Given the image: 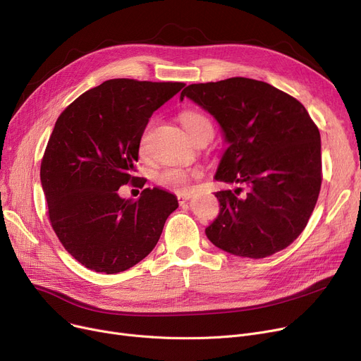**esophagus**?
<instances>
[{"label":"esophagus","mask_w":361,"mask_h":361,"mask_svg":"<svg viewBox=\"0 0 361 361\" xmlns=\"http://www.w3.org/2000/svg\"><path fill=\"white\" fill-rule=\"evenodd\" d=\"M188 199H190V193H180L178 195V202L183 204V203H185Z\"/></svg>","instance_id":"obj_1"}]
</instances>
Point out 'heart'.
<instances>
[{"instance_id":"1","label":"heart","mask_w":361,"mask_h":361,"mask_svg":"<svg viewBox=\"0 0 361 361\" xmlns=\"http://www.w3.org/2000/svg\"><path fill=\"white\" fill-rule=\"evenodd\" d=\"M180 121L190 137L197 135V133L203 128H212L209 120L195 111H184L180 116ZM145 145H146V133L140 139V150L145 149ZM199 177H200L199 169L187 171L181 168H166L158 174V183L169 188V190L187 192L192 185V181Z\"/></svg>"}]
</instances>
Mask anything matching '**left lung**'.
Masks as SVG:
<instances>
[{
  "label": "left lung",
  "instance_id": "obj_1",
  "mask_svg": "<svg viewBox=\"0 0 361 361\" xmlns=\"http://www.w3.org/2000/svg\"><path fill=\"white\" fill-rule=\"evenodd\" d=\"M188 98L216 120L225 152L214 178L241 188L219 190V214L206 226L218 249L262 259L306 228L322 184L320 133L297 99L269 83L233 78L188 85Z\"/></svg>",
  "mask_w": 361,
  "mask_h": 361
}]
</instances>
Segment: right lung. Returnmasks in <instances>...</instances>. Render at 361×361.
<instances>
[{"label":"right lung","mask_w":361,"mask_h":361,"mask_svg":"<svg viewBox=\"0 0 361 361\" xmlns=\"http://www.w3.org/2000/svg\"><path fill=\"white\" fill-rule=\"evenodd\" d=\"M184 83L112 79L93 87L59 117L41 164L51 225L64 249L94 272L118 274L157 245L177 196L161 187L123 199L136 183L135 164L149 118ZM145 181L139 183L143 187Z\"/></svg>","instance_id":"add662e5"}]
</instances>
